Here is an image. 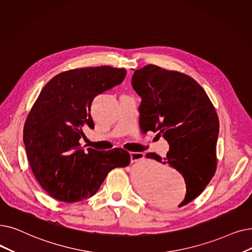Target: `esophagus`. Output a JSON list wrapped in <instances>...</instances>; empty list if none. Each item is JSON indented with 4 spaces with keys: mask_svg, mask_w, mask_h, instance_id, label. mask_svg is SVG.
I'll list each match as a JSON object with an SVG mask.
<instances>
[{
    "mask_svg": "<svg viewBox=\"0 0 252 252\" xmlns=\"http://www.w3.org/2000/svg\"><path fill=\"white\" fill-rule=\"evenodd\" d=\"M129 157H130V160L134 162V161H138V160L143 158L144 153H142V152H130Z\"/></svg>",
    "mask_w": 252,
    "mask_h": 252,
    "instance_id": "obj_1",
    "label": "esophagus"
}]
</instances>
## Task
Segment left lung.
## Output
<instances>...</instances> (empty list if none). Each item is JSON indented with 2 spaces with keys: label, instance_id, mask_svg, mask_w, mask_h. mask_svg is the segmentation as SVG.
Returning <instances> with one entry per match:
<instances>
[{
  "label": "left lung",
  "instance_id": "obj_1",
  "mask_svg": "<svg viewBox=\"0 0 252 252\" xmlns=\"http://www.w3.org/2000/svg\"><path fill=\"white\" fill-rule=\"evenodd\" d=\"M132 85L141 96L142 132H158L170 145L165 158L153 152L146 158L168 163L182 175L187 184L178 206L182 207L200 195L215 174L220 132L215 108L194 79L156 64L136 70Z\"/></svg>",
  "mask_w": 252,
  "mask_h": 252
}]
</instances>
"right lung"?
Here are the masks:
<instances>
[{"label":"right lung","mask_w":252,"mask_h":252,"mask_svg":"<svg viewBox=\"0 0 252 252\" xmlns=\"http://www.w3.org/2000/svg\"><path fill=\"white\" fill-rule=\"evenodd\" d=\"M126 69L102 65L65 71L44 86L24 126L30 167L42 189L56 200L73 203L94 195L108 173L130 161L122 148L82 149L83 127H94V97L122 83Z\"/></svg>","instance_id":"obj_1"}]
</instances>
